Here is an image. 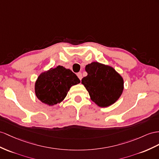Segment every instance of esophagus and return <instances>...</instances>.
Masks as SVG:
<instances>
[{
	"label": "esophagus",
	"instance_id": "esophagus-1",
	"mask_svg": "<svg viewBox=\"0 0 159 159\" xmlns=\"http://www.w3.org/2000/svg\"><path fill=\"white\" fill-rule=\"evenodd\" d=\"M77 76L79 77V79L80 80H81V79H82V78H83L82 74H81V72H78V73H77Z\"/></svg>",
	"mask_w": 159,
	"mask_h": 159
}]
</instances>
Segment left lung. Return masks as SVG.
<instances>
[{
    "label": "left lung",
    "instance_id": "obj_1",
    "mask_svg": "<svg viewBox=\"0 0 159 159\" xmlns=\"http://www.w3.org/2000/svg\"><path fill=\"white\" fill-rule=\"evenodd\" d=\"M87 76L81 83L91 99L101 107H106L120 98L124 90V79L113 68L93 62L85 66Z\"/></svg>",
    "mask_w": 159,
    "mask_h": 159
}]
</instances>
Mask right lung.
I'll return each instance as SVG.
<instances>
[{
  "instance_id": "1",
  "label": "right lung",
  "mask_w": 159,
  "mask_h": 159,
  "mask_svg": "<svg viewBox=\"0 0 159 159\" xmlns=\"http://www.w3.org/2000/svg\"><path fill=\"white\" fill-rule=\"evenodd\" d=\"M80 82L70 69L58 66L41 73L35 84V93L42 103L52 106L62 102L70 87Z\"/></svg>"
}]
</instances>
